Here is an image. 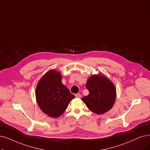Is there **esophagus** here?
<instances>
[{
    "label": "esophagus",
    "mask_w": 150,
    "mask_h": 150,
    "mask_svg": "<svg viewBox=\"0 0 150 150\" xmlns=\"http://www.w3.org/2000/svg\"><path fill=\"white\" fill-rule=\"evenodd\" d=\"M75 97L76 98H81V95L79 94V93H77V94L75 95Z\"/></svg>",
    "instance_id": "obj_1"
}]
</instances>
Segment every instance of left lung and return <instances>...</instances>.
<instances>
[{
    "label": "left lung",
    "instance_id": "1",
    "mask_svg": "<svg viewBox=\"0 0 150 150\" xmlns=\"http://www.w3.org/2000/svg\"><path fill=\"white\" fill-rule=\"evenodd\" d=\"M86 86L89 94L82 97V100L90 110L102 115L112 108L116 98V89L106 76L100 74L92 75Z\"/></svg>",
    "mask_w": 150,
    "mask_h": 150
}]
</instances>
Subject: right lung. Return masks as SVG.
<instances>
[{
	"instance_id": "obj_1",
	"label": "right lung",
	"mask_w": 150,
	"mask_h": 150,
	"mask_svg": "<svg viewBox=\"0 0 150 150\" xmlns=\"http://www.w3.org/2000/svg\"><path fill=\"white\" fill-rule=\"evenodd\" d=\"M62 80L61 73L51 69L41 77L35 88V98L40 109L52 117L62 115L74 98Z\"/></svg>"
}]
</instances>
